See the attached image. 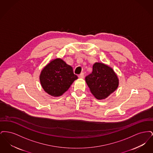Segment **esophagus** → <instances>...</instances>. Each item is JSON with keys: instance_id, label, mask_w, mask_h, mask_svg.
<instances>
[{"instance_id": "1", "label": "esophagus", "mask_w": 153, "mask_h": 153, "mask_svg": "<svg viewBox=\"0 0 153 153\" xmlns=\"http://www.w3.org/2000/svg\"><path fill=\"white\" fill-rule=\"evenodd\" d=\"M84 77V73H81L79 75V77L80 79H83Z\"/></svg>"}]
</instances>
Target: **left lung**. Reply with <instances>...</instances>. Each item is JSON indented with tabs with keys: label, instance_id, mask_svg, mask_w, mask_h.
Segmentation results:
<instances>
[{
	"label": "left lung",
	"instance_id": "obj_1",
	"mask_svg": "<svg viewBox=\"0 0 153 153\" xmlns=\"http://www.w3.org/2000/svg\"><path fill=\"white\" fill-rule=\"evenodd\" d=\"M92 69V72L85 77L88 86L96 99H105L118 87L117 74L111 68L102 63L96 62Z\"/></svg>",
	"mask_w": 153,
	"mask_h": 153
}]
</instances>
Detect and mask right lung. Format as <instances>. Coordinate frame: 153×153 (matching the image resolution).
<instances>
[{"label":"right lung","mask_w":153,"mask_h":153,"mask_svg":"<svg viewBox=\"0 0 153 153\" xmlns=\"http://www.w3.org/2000/svg\"><path fill=\"white\" fill-rule=\"evenodd\" d=\"M71 66L56 58L48 64L40 74V82L45 91L53 96H59L77 79Z\"/></svg>","instance_id":"right-lung-1"}]
</instances>
